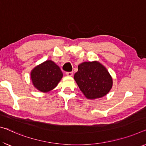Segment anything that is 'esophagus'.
Returning <instances> with one entry per match:
<instances>
[{"label":"esophagus","mask_w":146,"mask_h":146,"mask_svg":"<svg viewBox=\"0 0 146 146\" xmlns=\"http://www.w3.org/2000/svg\"><path fill=\"white\" fill-rule=\"evenodd\" d=\"M66 75L68 76H72L73 72H66Z\"/></svg>","instance_id":"34e87169"}]
</instances>
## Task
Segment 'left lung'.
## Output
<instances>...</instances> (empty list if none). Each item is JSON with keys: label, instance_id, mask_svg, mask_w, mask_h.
<instances>
[{"label": "left lung", "instance_id": "left-lung-1", "mask_svg": "<svg viewBox=\"0 0 146 146\" xmlns=\"http://www.w3.org/2000/svg\"><path fill=\"white\" fill-rule=\"evenodd\" d=\"M74 78L81 91L91 100L106 95L113 85L108 71L98 61L84 62L79 64Z\"/></svg>", "mask_w": 146, "mask_h": 146}]
</instances>
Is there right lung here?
<instances>
[{
    "mask_svg": "<svg viewBox=\"0 0 146 146\" xmlns=\"http://www.w3.org/2000/svg\"><path fill=\"white\" fill-rule=\"evenodd\" d=\"M62 76L59 66L51 60H46L35 67L31 72L33 86L43 93L50 91L56 87Z\"/></svg>",
    "mask_w": 146,
    "mask_h": 146,
    "instance_id": "1",
    "label": "right lung"
}]
</instances>
